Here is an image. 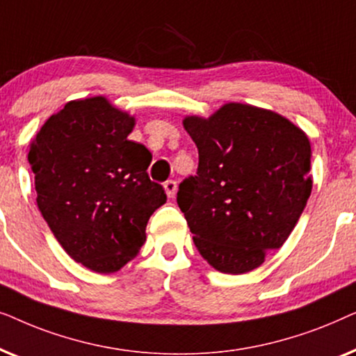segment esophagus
Wrapping results in <instances>:
<instances>
[{"label":"esophagus","mask_w":356,"mask_h":356,"mask_svg":"<svg viewBox=\"0 0 356 356\" xmlns=\"http://www.w3.org/2000/svg\"><path fill=\"white\" fill-rule=\"evenodd\" d=\"M163 188H165V193H167V196L173 197L175 193H177V181H173V179H168V181H165Z\"/></svg>","instance_id":"1"}]
</instances>
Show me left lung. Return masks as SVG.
Listing matches in <instances>:
<instances>
[{"label":"left lung","instance_id":"obj_1","mask_svg":"<svg viewBox=\"0 0 356 356\" xmlns=\"http://www.w3.org/2000/svg\"><path fill=\"white\" fill-rule=\"evenodd\" d=\"M199 150L196 177L179 184L178 206L201 256L223 274H245L293 232L313 189L311 144L272 110L222 105L186 116Z\"/></svg>","mask_w":356,"mask_h":356}]
</instances>
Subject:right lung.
I'll list each match as a JSON object with an SVG mask.
<instances>
[{
    "label": "right lung",
    "instance_id": "add662e5",
    "mask_svg": "<svg viewBox=\"0 0 356 356\" xmlns=\"http://www.w3.org/2000/svg\"><path fill=\"white\" fill-rule=\"evenodd\" d=\"M134 124L102 95L71 100L29 150L38 211L63 250L99 274L138 254L150 216L167 202L147 175L152 154L128 139Z\"/></svg>",
    "mask_w": 356,
    "mask_h": 356
}]
</instances>
